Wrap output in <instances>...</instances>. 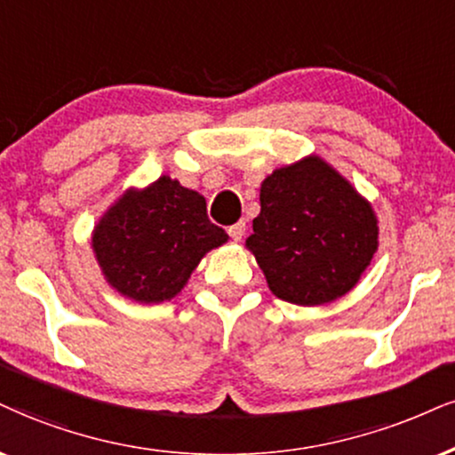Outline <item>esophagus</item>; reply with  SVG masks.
Listing matches in <instances>:
<instances>
[{
	"mask_svg": "<svg viewBox=\"0 0 455 455\" xmlns=\"http://www.w3.org/2000/svg\"><path fill=\"white\" fill-rule=\"evenodd\" d=\"M228 234H229V238L240 243V240H243V236H244V221H238V223H234V226H229Z\"/></svg>",
	"mask_w": 455,
	"mask_h": 455,
	"instance_id": "1",
	"label": "esophagus"
}]
</instances>
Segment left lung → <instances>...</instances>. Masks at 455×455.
Segmentation results:
<instances>
[{"instance_id":"left-lung-1","label":"left lung","mask_w":455,"mask_h":455,"mask_svg":"<svg viewBox=\"0 0 455 455\" xmlns=\"http://www.w3.org/2000/svg\"><path fill=\"white\" fill-rule=\"evenodd\" d=\"M259 202L246 249L274 295L323 306L356 287L378 251V217L333 166L307 156L276 168L263 179Z\"/></svg>"}]
</instances>
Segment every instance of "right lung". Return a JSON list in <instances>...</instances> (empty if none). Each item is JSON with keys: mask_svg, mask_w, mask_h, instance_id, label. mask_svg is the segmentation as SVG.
Here are the masks:
<instances>
[{"mask_svg": "<svg viewBox=\"0 0 455 455\" xmlns=\"http://www.w3.org/2000/svg\"><path fill=\"white\" fill-rule=\"evenodd\" d=\"M228 234L206 217V200L162 175L128 189L99 219L92 251L108 283L139 304L172 299L211 249Z\"/></svg>", "mask_w": 455, "mask_h": 455, "instance_id": "1", "label": "right lung"}]
</instances>
